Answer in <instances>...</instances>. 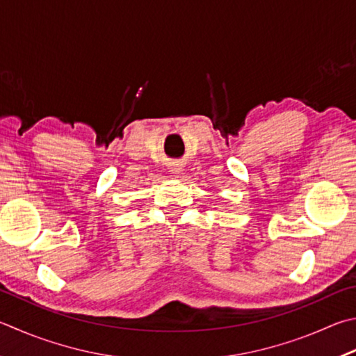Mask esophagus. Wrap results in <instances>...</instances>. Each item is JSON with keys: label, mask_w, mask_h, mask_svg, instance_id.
<instances>
[{"label": "esophagus", "mask_w": 356, "mask_h": 356, "mask_svg": "<svg viewBox=\"0 0 356 356\" xmlns=\"http://www.w3.org/2000/svg\"><path fill=\"white\" fill-rule=\"evenodd\" d=\"M182 168H180V166H172L171 168V174H172V176H176V177H179L180 176V174H182Z\"/></svg>", "instance_id": "1"}]
</instances>
